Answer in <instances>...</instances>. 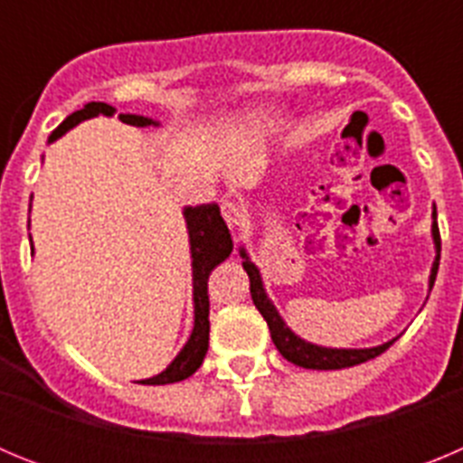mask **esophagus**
I'll return each instance as SVG.
<instances>
[{
	"mask_svg": "<svg viewBox=\"0 0 463 463\" xmlns=\"http://www.w3.org/2000/svg\"><path fill=\"white\" fill-rule=\"evenodd\" d=\"M222 218L227 220V224L232 229L239 227V224L245 220L243 203H239V202H224L222 203Z\"/></svg>",
	"mask_w": 463,
	"mask_h": 463,
	"instance_id": "obj_1",
	"label": "esophagus"
}]
</instances>
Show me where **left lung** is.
I'll return each mask as SVG.
<instances>
[{
    "label": "left lung",
    "instance_id": "1",
    "mask_svg": "<svg viewBox=\"0 0 463 463\" xmlns=\"http://www.w3.org/2000/svg\"><path fill=\"white\" fill-rule=\"evenodd\" d=\"M433 243H436V261L431 267V276H429V288H433L436 282V273H439L440 264V232L439 222H436V211H433V224H431ZM241 257H243V269L250 278V294L252 304L257 306V310L261 313V317L267 320L269 331H271V341L278 347V353L288 362L297 364V366H304V369H317V371H336V369H350V366H357V364L369 362V359L383 354L387 347L394 341H387L383 345L375 347H364V350H338V347H322L313 345V343H306L304 338H298L292 329H289L282 317L278 315V310L273 308V304L269 301L267 292H264V285H261V276L257 271V267L250 261V257L245 255V250L241 248Z\"/></svg>",
    "mask_w": 463,
    "mask_h": 463
}]
</instances>
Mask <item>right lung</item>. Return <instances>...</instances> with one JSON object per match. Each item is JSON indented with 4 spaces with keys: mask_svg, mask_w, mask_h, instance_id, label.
<instances>
[{
    "mask_svg": "<svg viewBox=\"0 0 463 463\" xmlns=\"http://www.w3.org/2000/svg\"><path fill=\"white\" fill-rule=\"evenodd\" d=\"M116 109L104 101H90L83 109L71 113L62 125L57 127L51 134V141L62 137L71 127L79 122L88 120L94 116H113ZM120 120L134 127H148L157 125L150 118L132 116V113H120ZM187 222V234H190V252H192V280H194V329H192L190 338H187L185 347H183L178 357L166 366L159 375H153L148 380H141L143 384H171L181 383V380L190 378L199 366H202L203 357L208 353V331H211V322H208V292L206 282L208 276L220 261L227 260L232 255V234H229L227 224H224L222 215H220L218 203H202V206H187L183 211Z\"/></svg>",
    "mask_w": 463,
    "mask_h": 463,
    "instance_id": "obj_1",
    "label": "right lung"
}]
</instances>
